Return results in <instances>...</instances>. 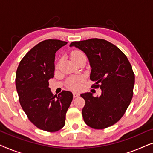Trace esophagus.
I'll return each mask as SVG.
<instances>
[{
	"label": "esophagus",
	"instance_id": "obj_1",
	"mask_svg": "<svg viewBox=\"0 0 153 153\" xmlns=\"http://www.w3.org/2000/svg\"><path fill=\"white\" fill-rule=\"evenodd\" d=\"M79 95H80V94L79 93H77V92H73V96H74V97H79Z\"/></svg>",
	"mask_w": 153,
	"mask_h": 153
}]
</instances>
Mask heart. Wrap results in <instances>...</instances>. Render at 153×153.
<instances>
[{"instance_id":"obj_1","label":"heart","mask_w":153,"mask_h":153,"mask_svg":"<svg viewBox=\"0 0 153 153\" xmlns=\"http://www.w3.org/2000/svg\"><path fill=\"white\" fill-rule=\"evenodd\" d=\"M85 56L82 51L79 50H75L71 53V59L79 57V56ZM83 82V79L81 76H72L68 79L66 81V85L68 88L73 91H76L81 88V85Z\"/></svg>"}]
</instances>
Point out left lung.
<instances>
[{"label": "left lung", "mask_w": 153, "mask_h": 153, "mask_svg": "<svg viewBox=\"0 0 153 153\" xmlns=\"http://www.w3.org/2000/svg\"><path fill=\"white\" fill-rule=\"evenodd\" d=\"M88 58L94 88L102 90L100 97L81 94L85 100L82 116L87 125L103 129L116 123L123 116L133 97L134 73L125 53L114 44L103 39L92 38L72 42Z\"/></svg>", "instance_id": "left-lung-1"}]
</instances>
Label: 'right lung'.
<instances>
[{
    "label": "right lung",
    "mask_w": 153,
    "mask_h": 153,
    "mask_svg": "<svg viewBox=\"0 0 153 153\" xmlns=\"http://www.w3.org/2000/svg\"><path fill=\"white\" fill-rule=\"evenodd\" d=\"M68 43L46 39L33 47L22 58L16 72L19 100L29 120L42 130L54 132L65 123V115L73 99L72 92L51 93L49 80L53 78L55 53Z\"/></svg>",
    "instance_id": "obj_1"
}]
</instances>
